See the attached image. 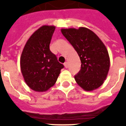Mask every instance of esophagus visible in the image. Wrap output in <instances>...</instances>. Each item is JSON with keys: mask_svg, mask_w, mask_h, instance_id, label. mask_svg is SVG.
I'll list each match as a JSON object with an SVG mask.
<instances>
[{"mask_svg": "<svg viewBox=\"0 0 126 126\" xmlns=\"http://www.w3.org/2000/svg\"><path fill=\"white\" fill-rule=\"evenodd\" d=\"M64 66H65V68H68V63H67V62H65V63H64Z\"/></svg>", "mask_w": 126, "mask_h": 126, "instance_id": "1", "label": "esophagus"}]
</instances>
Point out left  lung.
Here are the masks:
<instances>
[{"instance_id":"1","label":"left lung","mask_w":126,"mask_h":126,"mask_svg":"<svg viewBox=\"0 0 126 126\" xmlns=\"http://www.w3.org/2000/svg\"><path fill=\"white\" fill-rule=\"evenodd\" d=\"M61 31L80 59L81 69L75 76L77 84L85 91L100 87L110 68V57L105 45L95 33L86 27L61 29Z\"/></svg>"}]
</instances>
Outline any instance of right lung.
<instances>
[{
  "instance_id": "add662e5",
  "label": "right lung",
  "mask_w": 126,
  "mask_h": 126,
  "mask_svg": "<svg viewBox=\"0 0 126 126\" xmlns=\"http://www.w3.org/2000/svg\"><path fill=\"white\" fill-rule=\"evenodd\" d=\"M55 29L53 25L40 27L27 41L21 53V71L27 85L35 92L49 90L64 67L49 50Z\"/></svg>"
}]
</instances>
